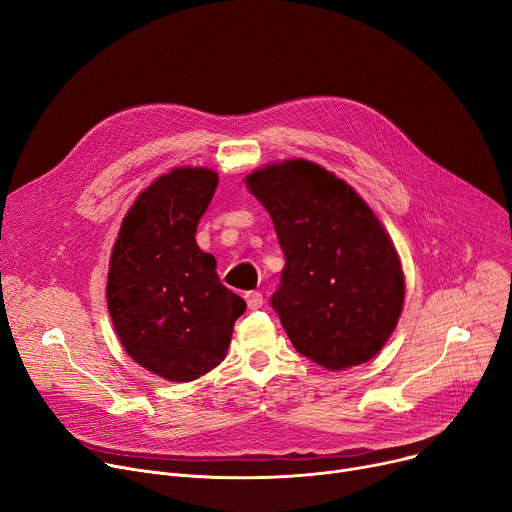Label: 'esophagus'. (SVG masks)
<instances>
[{"mask_svg": "<svg viewBox=\"0 0 512 512\" xmlns=\"http://www.w3.org/2000/svg\"><path fill=\"white\" fill-rule=\"evenodd\" d=\"M245 300H247V306H249L251 311H257V309H261V306H263V294L261 292L251 290V292L245 294Z\"/></svg>", "mask_w": 512, "mask_h": 512, "instance_id": "34e87169", "label": "esophagus"}]
</instances>
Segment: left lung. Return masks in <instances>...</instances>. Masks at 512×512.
<instances>
[{"mask_svg":"<svg viewBox=\"0 0 512 512\" xmlns=\"http://www.w3.org/2000/svg\"><path fill=\"white\" fill-rule=\"evenodd\" d=\"M247 187L274 220L286 257L271 306L296 352L329 370L377 356L405 294L379 218L346 181L309 160L263 166Z\"/></svg>","mask_w":512,"mask_h":512,"instance_id":"left-lung-1","label":"left lung"}]
</instances>
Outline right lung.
<instances>
[{"label": "right lung", "mask_w": 512, "mask_h": 512, "mask_svg": "<svg viewBox=\"0 0 512 512\" xmlns=\"http://www.w3.org/2000/svg\"><path fill=\"white\" fill-rule=\"evenodd\" d=\"M218 175L173 168L135 199L111 255L107 304L125 352L166 381L218 366L247 304L228 290L216 259L195 243Z\"/></svg>", "instance_id": "add662e5"}]
</instances>
